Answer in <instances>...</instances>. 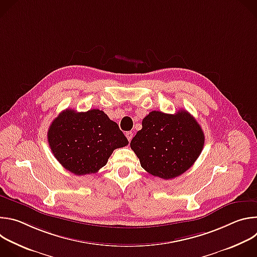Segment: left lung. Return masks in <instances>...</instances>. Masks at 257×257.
Listing matches in <instances>:
<instances>
[{"mask_svg": "<svg viewBox=\"0 0 257 257\" xmlns=\"http://www.w3.org/2000/svg\"><path fill=\"white\" fill-rule=\"evenodd\" d=\"M48 141L57 161L75 175L96 173L116 149L129 143L118 124L98 108L65 109L52 122Z\"/></svg>", "mask_w": 257, "mask_h": 257, "instance_id": "1", "label": "left lung"}]
</instances>
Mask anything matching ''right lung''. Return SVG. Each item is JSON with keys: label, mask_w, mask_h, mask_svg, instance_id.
I'll return each mask as SVG.
<instances>
[{"label": "right lung", "mask_w": 257, "mask_h": 257, "mask_svg": "<svg viewBox=\"0 0 257 257\" xmlns=\"http://www.w3.org/2000/svg\"><path fill=\"white\" fill-rule=\"evenodd\" d=\"M203 144L197 121L180 109L176 114L151 112L130 146L146 172L168 180L185 173L201 154Z\"/></svg>", "instance_id": "obj_1"}]
</instances>
